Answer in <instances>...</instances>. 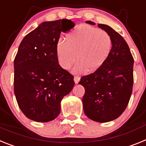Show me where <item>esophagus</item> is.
I'll use <instances>...</instances> for the list:
<instances>
[{
    "mask_svg": "<svg viewBox=\"0 0 146 146\" xmlns=\"http://www.w3.org/2000/svg\"><path fill=\"white\" fill-rule=\"evenodd\" d=\"M80 78H81L79 76H74V78H73V79H74L75 83L78 84V82H79V81H80Z\"/></svg>",
    "mask_w": 146,
    "mask_h": 146,
    "instance_id": "obj_1",
    "label": "esophagus"
}]
</instances>
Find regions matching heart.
Segmentation results:
<instances>
[{
	"label": "heart",
	"mask_w": 146,
	"mask_h": 146,
	"mask_svg": "<svg viewBox=\"0 0 146 146\" xmlns=\"http://www.w3.org/2000/svg\"><path fill=\"white\" fill-rule=\"evenodd\" d=\"M112 40L102 29L82 25L70 32L66 40L61 39L56 45V55L62 68L68 70L78 60L73 69L74 73H84L87 70L98 69L108 58Z\"/></svg>",
	"instance_id": "obj_1"
}]
</instances>
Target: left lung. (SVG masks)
<instances>
[{
	"mask_svg": "<svg viewBox=\"0 0 146 146\" xmlns=\"http://www.w3.org/2000/svg\"><path fill=\"white\" fill-rule=\"evenodd\" d=\"M86 23L96 25L92 21ZM98 27L111 36V52L98 69L82 77L78 84L85 89L82 98L84 114L96 122L106 123L120 117L129 104L134 82V59L120 34L105 24H98Z\"/></svg>",
	"mask_w": 146,
	"mask_h": 146,
	"instance_id": "1",
	"label": "left lung"
}]
</instances>
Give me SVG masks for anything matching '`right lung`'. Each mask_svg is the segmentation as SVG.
<instances>
[{"instance_id": "obj_1", "label": "right lung", "mask_w": 146, "mask_h": 146, "mask_svg": "<svg viewBox=\"0 0 146 146\" xmlns=\"http://www.w3.org/2000/svg\"><path fill=\"white\" fill-rule=\"evenodd\" d=\"M74 26L67 19L42 22L19 45L14 61V91L23 113L34 121L54 120L63 97L74 87L73 76L59 65L56 55L61 32Z\"/></svg>"}]
</instances>
